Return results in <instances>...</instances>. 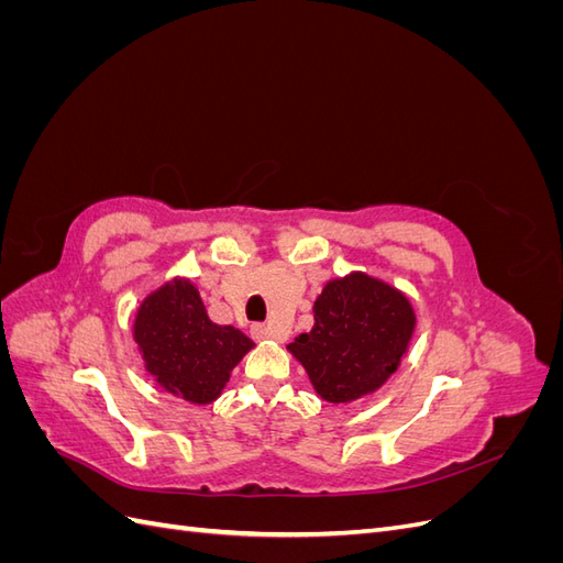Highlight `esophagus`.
<instances>
[{"label":"esophagus","instance_id":"obj_1","mask_svg":"<svg viewBox=\"0 0 563 563\" xmlns=\"http://www.w3.org/2000/svg\"><path fill=\"white\" fill-rule=\"evenodd\" d=\"M253 335H255V340H277V331L272 327H265V323L253 327Z\"/></svg>","mask_w":563,"mask_h":563}]
</instances>
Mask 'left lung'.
I'll list each match as a JSON object with an SVG mask.
<instances>
[{"instance_id": "1", "label": "left lung", "mask_w": 563, "mask_h": 563, "mask_svg": "<svg viewBox=\"0 0 563 563\" xmlns=\"http://www.w3.org/2000/svg\"><path fill=\"white\" fill-rule=\"evenodd\" d=\"M312 312L314 327L286 350L329 404H350L380 389L399 368L416 329L408 298L366 272L327 282Z\"/></svg>"}]
</instances>
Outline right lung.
I'll list each match as a JSON object with an SVG mask.
<instances>
[{
    "label": "right lung",
    "instance_id": "obj_1",
    "mask_svg": "<svg viewBox=\"0 0 563 563\" xmlns=\"http://www.w3.org/2000/svg\"><path fill=\"white\" fill-rule=\"evenodd\" d=\"M133 340L145 371L178 399L207 406L220 397L232 368L253 347L240 329L213 323L197 286L174 277L143 298Z\"/></svg>",
    "mask_w": 563,
    "mask_h": 563
}]
</instances>
